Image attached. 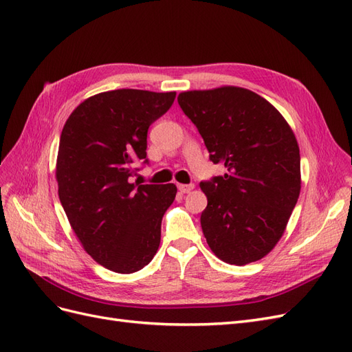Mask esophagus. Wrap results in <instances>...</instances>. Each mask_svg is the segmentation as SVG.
<instances>
[{"instance_id":"1","label":"esophagus","mask_w":352,"mask_h":352,"mask_svg":"<svg viewBox=\"0 0 352 352\" xmlns=\"http://www.w3.org/2000/svg\"><path fill=\"white\" fill-rule=\"evenodd\" d=\"M177 189H179L182 194H189L190 190L194 189V185H179Z\"/></svg>"}]
</instances>
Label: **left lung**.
Wrapping results in <instances>:
<instances>
[{
  "instance_id": "1",
  "label": "left lung",
  "mask_w": 352,
  "mask_h": 352,
  "mask_svg": "<svg viewBox=\"0 0 352 352\" xmlns=\"http://www.w3.org/2000/svg\"><path fill=\"white\" fill-rule=\"evenodd\" d=\"M180 109L198 127L210 160L226 173L201 182L207 207L202 233L221 261L245 265L279 242L301 190L294 131L273 105L250 89L185 91Z\"/></svg>"
}]
</instances>
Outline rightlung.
<instances>
[{"mask_svg": "<svg viewBox=\"0 0 352 352\" xmlns=\"http://www.w3.org/2000/svg\"><path fill=\"white\" fill-rule=\"evenodd\" d=\"M176 92L116 89L87 98L60 136L58 197L83 250L116 273L144 269L158 250L162 219L177 188L131 182L146 163V133Z\"/></svg>", "mask_w": 352, "mask_h": 352, "instance_id": "obj_1", "label": "right lung"}]
</instances>
